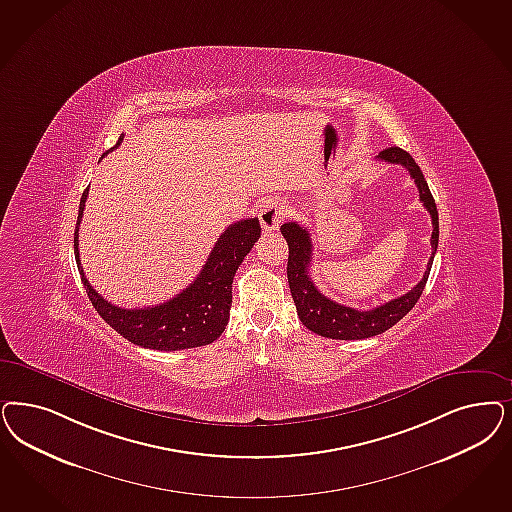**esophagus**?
<instances>
[{
	"label": "esophagus",
	"mask_w": 512,
	"mask_h": 512,
	"mask_svg": "<svg viewBox=\"0 0 512 512\" xmlns=\"http://www.w3.org/2000/svg\"><path fill=\"white\" fill-rule=\"evenodd\" d=\"M287 217V208L280 198H270L266 200L259 212V221L265 230H276Z\"/></svg>",
	"instance_id": "34e87169"
}]
</instances>
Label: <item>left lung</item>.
<instances>
[{
	"instance_id": "1",
	"label": "left lung",
	"mask_w": 512,
	"mask_h": 512,
	"mask_svg": "<svg viewBox=\"0 0 512 512\" xmlns=\"http://www.w3.org/2000/svg\"><path fill=\"white\" fill-rule=\"evenodd\" d=\"M378 159L389 164H401L408 170L410 177L414 179L423 208L431 215L433 234H431V257L425 268L422 280L412 287L403 297L389 300L386 304H380L372 310H355L350 306L338 304L336 300L325 297L314 280L310 278V263H312V238L310 230L300 227L297 223H285L282 225L283 238L289 246V259H287V280L291 297L295 300L297 314L304 327H308L312 333L325 338L335 340H363L371 336L382 335L391 329L397 321L405 318L406 314L414 308V304L422 297L423 287L429 278V270L433 265V257L439 247V212L437 204L427 187V181L423 177L420 166L414 159L403 151L401 147H388L384 149Z\"/></svg>"
}]
</instances>
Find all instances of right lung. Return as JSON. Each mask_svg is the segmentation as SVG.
<instances>
[{"label":"right lung","mask_w":512,"mask_h":512,"mask_svg":"<svg viewBox=\"0 0 512 512\" xmlns=\"http://www.w3.org/2000/svg\"><path fill=\"white\" fill-rule=\"evenodd\" d=\"M121 141L123 136L115 147H119ZM106 155L104 153L102 159ZM87 194L89 189H85L79 202L77 227L73 232V251L77 268L81 272V282L87 289L90 302L107 325L113 327L128 342L159 352L198 348L217 340L229 323L234 274L261 236L259 219H242L227 227L215 242L212 253L196 280L174 299L149 308L128 310L115 306L102 295H98V291L92 289L79 261V225L85 212Z\"/></svg>","instance_id":"add662e5"}]
</instances>
